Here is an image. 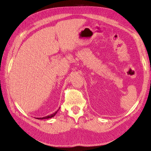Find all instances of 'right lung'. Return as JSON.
Returning a JSON list of instances; mask_svg holds the SVG:
<instances>
[{"label":"right lung","instance_id":"obj_1","mask_svg":"<svg viewBox=\"0 0 151 151\" xmlns=\"http://www.w3.org/2000/svg\"><path fill=\"white\" fill-rule=\"evenodd\" d=\"M59 109H60V108H59ZM59 109H58V110H59ZM58 111H56V112H55L53 114H50V115H48V116H44V117H41V118H37V119H47L52 118V117L55 116V114L57 113V112L58 111Z\"/></svg>","mask_w":151,"mask_h":151}]
</instances>
